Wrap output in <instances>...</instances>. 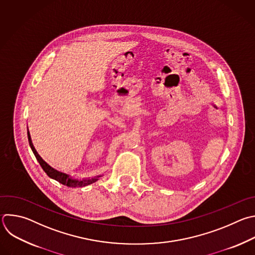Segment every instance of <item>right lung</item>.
<instances>
[{
    "mask_svg": "<svg viewBox=\"0 0 255 255\" xmlns=\"http://www.w3.org/2000/svg\"><path fill=\"white\" fill-rule=\"evenodd\" d=\"M28 139H29V144H30V146H31V148H32V151H33V153L35 154V156H36L38 162L40 163L41 167L43 168V170L46 172V174H47L50 178L55 179L56 181L60 182V183L63 184V185H66V186H68V187H84V186L89 185V184L95 182L96 180H98L97 178L89 179V180H75V179L70 178L69 175L55 170L54 168H52L50 165H48V164L40 157V155L37 153L36 149H35L34 146H33L30 133H28Z\"/></svg>",
    "mask_w": 255,
    "mask_h": 255,
    "instance_id": "right-lung-1",
    "label": "right lung"
}]
</instances>
